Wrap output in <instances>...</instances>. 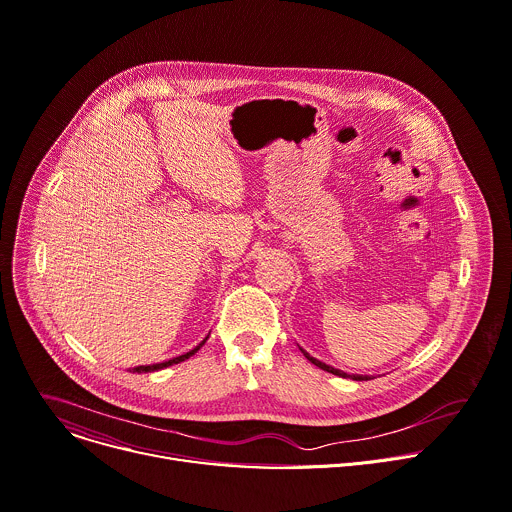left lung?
Wrapping results in <instances>:
<instances>
[{
	"label": "left lung",
	"instance_id": "left-lung-1",
	"mask_svg": "<svg viewBox=\"0 0 512 512\" xmlns=\"http://www.w3.org/2000/svg\"><path fill=\"white\" fill-rule=\"evenodd\" d=\"M302 353L306 355V359H308L310 363H314L316 367H320V369H324V371H329V374H333V376H339V378H351V380H355V382H361V380H369L367 376H357V374L349 376V374H345V371H341V369H337V367H331V365H327V363H322V361H318V359L310 357V355H308L304 349H302Z\"/></svg>",
	"mask_w": 512,
	"mask_h": 512
}]
</instances>
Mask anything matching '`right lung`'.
<instances>
[{"mask_svg":"<svg viewBox=\"0 0 512 512\" xmlns=\"http://www.w3.org/2000/svg\"><path fill=\"white\" fill-rule=\"evenodd\" d=\"M208 339V337H206ZM206 339L198 345V347H194L192 351H188V353H183V355H179V357H173V359H169V361H163V363H153V365H138V367H132L130 371L134 374H147V371H159V369H163V367H169V365H173V363H179V361H185V359H190L194 353H198L200 351V347L206 343Z\"/></svg>","mask_w":512,"mask_h":512,"instance_id":"obj_1","label":"right lung"}]
</instances>
